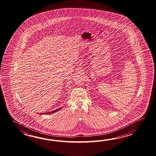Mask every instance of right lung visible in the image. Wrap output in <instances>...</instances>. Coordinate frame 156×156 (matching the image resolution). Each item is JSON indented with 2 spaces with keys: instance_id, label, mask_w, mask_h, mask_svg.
I'll return each mask as SVG.
<instances>
[{
  "instance_id": "obj_1",
  "label": "right lung",
  "mask_w": 156,
  "mask_h": 156,
  "mask_svg": "<svg viewBox=\"0 0 156 156\" xmlns=\"http://www.w3.org/2000/svg\"><path fill=\"white\" fill-rule=\"evenodd\" d=\"M61 109H62V108H60L59 109H58L55 110H53V111H52V112H51L50 113H37V114H51V113H55V112H56L57 111H58V110H59Z\"/></svg>"
}]
</instances>
